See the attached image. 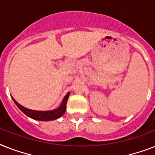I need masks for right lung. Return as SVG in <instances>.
<instances>
[{"label": "right lung", "mask_w": 155, "mask_h": 155, "mask_svg": "<svg viewBox=\"0 0 155 155\" xmlns=\"http://www.w3.org/2000/svg\"><path fill=\"white\" fill-rule=\"evenodd\" d=\"M69 92L64 98L62 104L60 105V107L56 109V110H49V111H38V110H29L28 108H25L23 106H21V104H19L13 98H12V99H13V101H14L16 106L19 107V109H21V111L25 113L27 116L30 117V118H32L33 119H36V120H40V121H51V120L60 118L64 114L65 110H66V104Z\"/></svg>", "instance_id": "add662e5"}]
</instances>
